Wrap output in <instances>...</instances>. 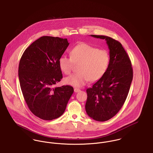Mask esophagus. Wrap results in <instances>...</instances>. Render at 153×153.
Instances as JSON below:
<instances>
[{"label":"esophagus","mask_w":153,"mask_h":153,"mask_svg":"<svg viewBox=\"0 0 153 153\" xmlns=\"http://www.w3.org/2000/svg\"><path fill=\"white\" fill-rule=\"evenodd\" d=\"M74 91L75 93H77V92H80V90L79 89H78V88H74Z\"/></svg>","instance_id":"34e87169"}]
</instances>
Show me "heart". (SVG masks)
<instances>
[{
  "label": "heart",
  "instance_id": "1",
  "mask_svg": "<svg viewBox=\"0 0 153 153\" xmlns=\"http://www.w3.org/2000/svg\"><path fill=\"white\" fill-rule=\"evenodd\" d=\"M70 57L62 56L59 60L60 68L70 74L74 64H79L78 73L71 75L65 82L74 87H82L90 80L96 82L105 74L109 65L110 57L105 50H99L86 43H80L70 51Z\"/></svg>",
  "mask_w": 153,
  "mask_h": 153
}]
</instances>
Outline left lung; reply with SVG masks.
Segmentation results:
<instances>
[{
	"mask_svg": "<svg viewBox=\"0 0 153 153\" xmlns=\"http://www.w3.org/2000/svg\"><path fill=\"white\" fill-rule=\"evenodd\" d=\"M105 39L109 50L110 62L103 77L86 90L85 105L88 115L97 121H106L121 109L133 78L131 62L122 44L104 35H91Z\"/></svg>",
	"mask_w": 153,
	"mask_h": 153,
	"instance_id": "1",
	"label": "left lung"
}]
</instances>
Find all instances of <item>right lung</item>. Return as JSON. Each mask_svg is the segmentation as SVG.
<instances>
[{"instance_id":"right-lung-1","label":"right lung","mask_w":153,"mask_h":153,"mask_svg":"<svg viewBox=\"0 0 153 153\" xmlns=\"http://www.w3.org/2000/svg\"><path fill=\"white\" fill-rule=\"evenodd\" d=\"M68 45L67 38L43 36L20 60L18 76L24 97L31 112L43 120L61 116L74 92L68 85L54 88L62 78L59 60Z\"/></svg>"}]
</instances>
